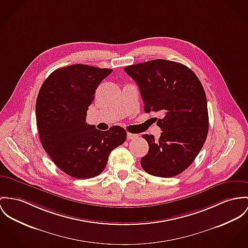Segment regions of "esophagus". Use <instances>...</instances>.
Masks as SVG:
<instances>
[{
  "label": "esophagus",
  "instance_id": "esophagus-1",
  "mask_svg": "<svg viewBox=\"0 0 248 248\" xmlns=\"http://www.w3.org/2000/svg\"><path fill=\"white\" fill-rule=\"evenodd\" d=\"M137 138H138V135H136V134L127 133V139L128 140H135Z\"/></svg>",
  "mask_w": 248,
  "mask_h": 248
}]
</instances>
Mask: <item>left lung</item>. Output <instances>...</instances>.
Returning <instances> with one entry per match:
<instances>
[{"instance_id":"8db88e82","label":"left lung","mask_w":248,"mask_h":248,"mask_svg":"<svg viewBox=\"0 0 248 248\" xmlns=\"http://www.w3.org/2000/svg\"><path fill=\"white\" fill-rule=\"evenodd\" d=\"M140 89L144 111L162 112L156 124L162 132L142 138L149 145L141 157L142 169L151 175L171 177L185 171L202 149L209 131V113L204 88L187 66L155 59L124 68Z\"/></svg>"}]
</instances>
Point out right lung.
Segmentation results:
<instances>
[{
	"label": "right lung",
	"instance_id": "1",
	"mask_svg": "<svg viewBox=\"0 0 248 248\" xmlns=\"http://www.w3.org/2000/svg\"><path fill=\"white\" fill-rule=\"evenodd\" d=\"M111 73L76 64L54 71L39 90L36 117L41 144L57 167L75 178L100 174L111 151L126 140L121 126L101 131L86 123L98 85Z\"/></svg>",
	"mask_w": 248,
	"mask_h": 248
}]
</instances>
